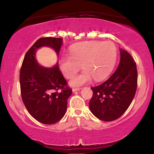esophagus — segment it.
<instances>
[{"instance_id": "1", "label": "esophagus", "mask_w": 154, "mask_h": 154, "mask_svg": "<svg viewBox=\"0 0 154 154\" xmlns=\"http://www.w3.org/2000/svg\"><path fill=\"white\" fill-rule=\"evenodd\" d=\"M79 90H81V88H73V89H72V91L76 92V91H79Z\"/></svg>"}]
</instances>
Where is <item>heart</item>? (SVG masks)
Listing matches in <instances>:
<instances>
[{
    "mask_svg": "<svg viewBox=\"0 0 154 154\" xmlns=\"http://www.w3.org/2000/svg\"><path fill=\"white\" fill-rule=\"evenodd\" d=\"M117 50L111 41H92L73 45L70 56H61L60 69L66 78H72L82 65L83 71L69 82L72 87H79L91 82L92 78L100 81L112 72L116 61Z\"/></svg>",
    "mask_w": 154,
    "mask_h": 154,
    "instance_id": "heart-1",
    "label": "heart"
}]
</instances>
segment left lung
I'll return each instance as SVG.
<instances>
[{
	"label": "left lung",
	"mask_w": 154,
	"mask_h": 154,
	"mask_svg": "<svg viewBox=\"0 0 154 154\" xmlns=\"http://www.w3.org/2000/svg\"><path fill=\"white\" fill-rule=\"evenodd\" d=\"M120 61L116 72L96 87L89 108L93 115L102 121H114L126 111L135 97L137 85L136 63L131 55L120 48Z\"/></svg>",
	"instance_id": "left-lung-1"
}]
</instances>
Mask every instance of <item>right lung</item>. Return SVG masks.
Here are the masks:
<instances>
[{
  "mask_svg": "<svg viewBox=\"0 0 154 154\" xmlns=\"http://www.w3.org/2000/svg\"><path fill=\"white\" fill-rule=\"evenodd\" d=\"M62 43V38H40L26 52L20 70L21 93L24 106L33 118L45 125L55 124L62 119L72 91L67 86L58 62L51 68L41 66L35 54L40 48L49 47L59 56Z\"/></svg>",
  "mask_w": 154,
  "mask_h": 154,
  "instance_id": "add662e5",
  "label": "right lung"
}]
</instances>
